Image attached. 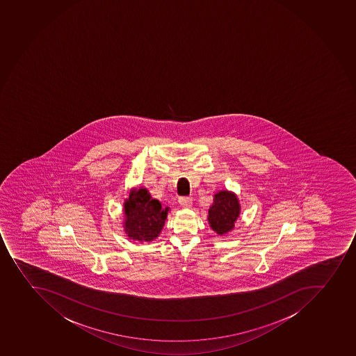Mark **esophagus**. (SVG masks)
<instances>
[{
    "mask_svg": "<svg viewBox=\"0 0 356 356\" xmlns=\"http://www.w3.org/2000/svg\"><path fill=\"white\" fill-rule=\"evenodd\" d=\"M179 202L184 209H190L193 206V198L191 197H179Z\"/></svg>",
    "mask_w": 356,
    "mask_h": 356,
    "instance_id": "obj_1",
    "label": "esophagus"
}]
</instances>
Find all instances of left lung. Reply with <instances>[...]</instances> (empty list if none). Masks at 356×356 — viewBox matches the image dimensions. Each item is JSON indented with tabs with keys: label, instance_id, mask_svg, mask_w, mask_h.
Masks as SVG:
<instances>
[{
	"label": "left lung",
	"instance_id": "left-lung-1",
	"mask_svg": "<svg viewBox=\"0 0 356 356\" xmlns=\"http://www.w3.org/2000/svg\"><path fill=\"white\" fill-rule=\"evenodd\" d=\"M241 214V205L235 193L222 190L214 195L212 205L209 206V225L218 235H225L235 228L236 220Z\"/></svg>",
	"mask_w": 356,
	"mask_h": 356
}]
</instances>
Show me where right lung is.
Returning a JSON list of instances; mask_svg holds the SVG:
<instances>
[{"mask_svg": "<svg viewBox=\"0 0 356 356\" xmlns=\"http://www.w3.org/2000/svg\"><path fill=\"white\" fill-rule=\"evenodd\" d=\"M124 232L134 241H151L163 230L168 207L161 209L145 188L133 189L124 204Z\"/></svg>", "mask_w": 356, "mask_h": 356, "instance_id": "right-lung-1", "label": "right lung"}]
</instances>
